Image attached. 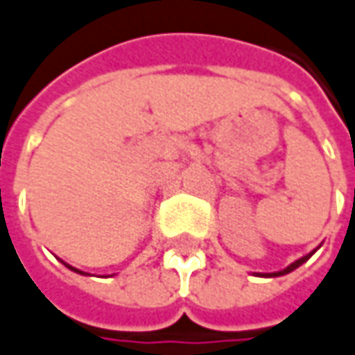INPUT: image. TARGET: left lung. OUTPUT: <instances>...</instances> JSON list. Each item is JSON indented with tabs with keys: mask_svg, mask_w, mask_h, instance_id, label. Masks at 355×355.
I'll return each mask as SVG.
<instances>
[{
	"mask_svg": "<svg viewBox=\"0 0 355 355\" xmlns=\"http://www.w3.org/2000/svg\"><path fill=\"white\" fill-rule=\"evenodd\" d=\"M309 257H311V254H307V257H303V259L295 260L293 264H289V266L286 270H282V272H274V274H266V276H284V274H288V272H291V270H295V268H297V266H301V264H303L305 260L309 259Z\"/></svg>",
	"mask_w": 355,
	"mask_h": 355,
	"instance_id": "8db88e82",
	"label": "left lung"
}]
</instances>
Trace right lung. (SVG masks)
<instances>
[{
	"instance_id": "right-lung-1",
	"label": "right lung",
	"mask_w": 355,
	"mask_h": 355,
	"mask_svg": "<svg viewBox=\"0 0 355 355\" xmlns=\"http://www.w3.org/2000/svg\"><path fill=\"white\" fill-rule=\"evenodd\" d=\"M67 268H71V266H67ZM71 270H76V268H71ZM76 272H79V270H76ZM79 274H83V272H79Z\"/></svg>"
}]
</instances>
